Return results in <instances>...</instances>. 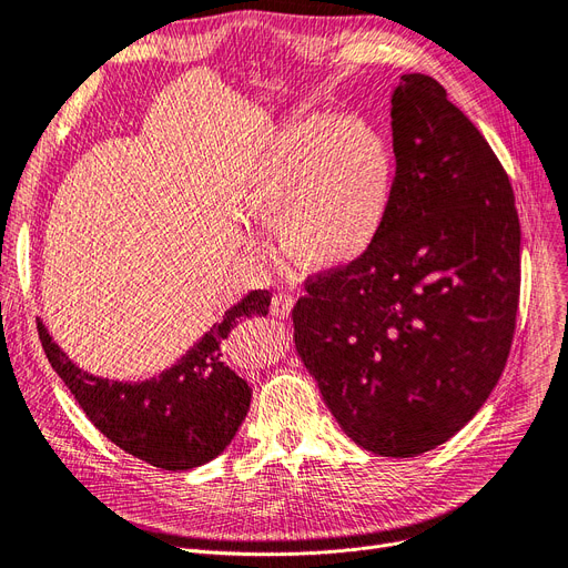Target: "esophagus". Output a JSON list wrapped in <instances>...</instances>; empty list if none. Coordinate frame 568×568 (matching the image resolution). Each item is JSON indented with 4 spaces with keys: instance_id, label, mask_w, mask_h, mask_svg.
<instances>
[{
    "instance_id": "obj_1",
    "label": "esophagus",
    "mask_w": 568,
    "mask_h": 568,
    "mask_svg": "<svg viewBox=\"0 0 568 568\" xmlns=\"http://www.w3.org/2000/svg\"><path fill=\"white\" fill-rule=\"evenodd\" d=\"M292 304H295V300L285 295V292H278V295L271 297V316L287 318L290 311H292Z\"/></svg>"
}]
</instances>
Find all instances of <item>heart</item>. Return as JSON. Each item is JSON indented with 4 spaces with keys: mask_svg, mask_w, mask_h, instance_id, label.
Listing matches in <instances>:
<instances>
[{
    "mask_svg": "<svg viewBox=\"0 0 568 568\" xmlns=\"http://www.w3.org/2000/svg\"><path fill=\"white\" fill-rule=\"evenodd\" d=\"M395 192V156L384 133L361 116H308L290 123L247 168L241 207L276 224L290 262L339 271L382 236ZM250 245L262 247L257 236Z\"/></svg>",
    "mask_w": 568,
    "mask_h": 568,
    "instance_id": "1",
    "label": "heart"
}]
</instances>
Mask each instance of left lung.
<instances>
[{
  "mask_svg": "<svg viewBox=\"0 0 568 568\" xmlns=\"http://www.w3.org/2000/svg\"><path fill=\"white\" fill-rule=\"evenodd\" d=\"M395 192L363 260L318 271L292 308L295 348L342 430L409 458L464 428L506 369L519 306L513 184L433 77L390 98Z\"/></svg>",
  "mask_w": 568,
  "mask_h": 568,
  "instance_id": "1",
  "label": "left lung"
}]
</instances>
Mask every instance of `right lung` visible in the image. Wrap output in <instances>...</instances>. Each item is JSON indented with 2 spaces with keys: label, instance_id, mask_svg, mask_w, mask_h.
<instances>
[{
  "label": "right lung",
  "instance_id": "obj_1",
  "mask_svg": "<svg viewBox=\"0 0 568 568\" xmlns=\"http://www.w3.org/2000/svg\"><path fill=\"white\" fill-rule=\"evenodd\" d=\"M268 290L226 311L184 358L142 384L81 372L37 321L41 346L89 422L125 454L163 470H189L220 456L250 409V386L222 363V342L241 321L266 316Z\"/></svg>",
  "mask_w": 568,
  "mask_h": 568
}]
</instances>
